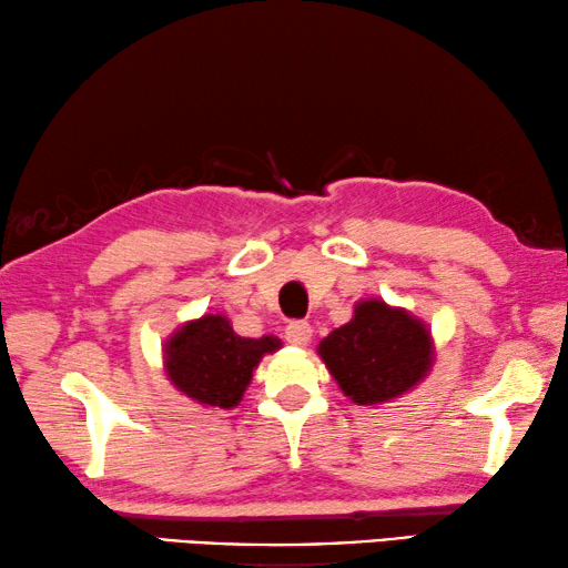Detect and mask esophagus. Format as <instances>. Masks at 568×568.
I'll use <instances>...</instances> for the list:
<instances>
[{
    "instance_id": "34e87169",
    "label": "esophagus",
    "mask_w": 568,
    "mask_h": 568,
    "mask_svg": "<svg viewBox=\"0 0 568 568\" xmlns=\"http://www.w3.org/2000/svg\"><path fill=\"white\" fill-rule=\"evenodd\" d=\"M313 336V328L308 321H291V324L285 326V338L291 342L293 346H306Z\"/></svg>"
}]
</instances>
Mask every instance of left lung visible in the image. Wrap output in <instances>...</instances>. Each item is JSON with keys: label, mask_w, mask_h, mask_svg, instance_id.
<instances>
[{"label": "left lung", "mask_w": 568, "mask_h": 568, "mask_svg": "<svg viewBox=\"0 0 568 568\" xmlns=\"http://www.w3.org/2000/svg\"><path fill=\"white\" fill-rule=\"evenodd\" d=\"M328 372L357 405L408 393L430 369V334L418 318L383 301H362L349 324L318 344Z\"/></svg>", "instance_id": "obj_1"}]
</instances>
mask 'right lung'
Here are the masks:
<instances>
[{
    "label": "right lung",
    "instance_id": "1",
    "mask_svg": "<svg viewBox=\"0 0 568 568\" xmlns=\"http://www.w3.org/2000/svg\"><path fill=\"white\" fill-rule=\"evenodd\" d=\"M275 336L244 338L224 316L185 324L165 346V369L178 390L214 408H234L247 390L262 354L275 352Z\"/></svg>",
    "mask_w": 568,
    "mask_h": 568
}]
</instances>
